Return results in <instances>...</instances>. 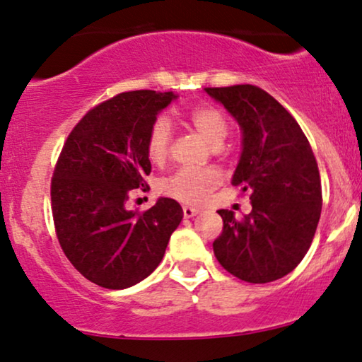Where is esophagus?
Wrapping results in <instances>:
<instances>
[{"label": "esophagus", "mask_w": 362, "mask_h": 362, "mask_svg": "<svg viewBox=\"0 0 362 362\" xmlns=\"http://www.w3.org/2000/svg\"><path fill=\"white\" fill-rule=\"evenodd\" d=\"M199 214V209L190 207V206H184V217L185 219H192L194 216Z\"/></svg>", "instance_id": "1"}]
</instances>
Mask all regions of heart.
Instances as JSON below:
<instances>
[{"label": "heart", "instance_id": "1", "mask_svg": "<svg viewBox=\"0 0 362 362\" xmlns=\"http://www.w3.org/2000/svg\"><path fill=\"white\" fill-rule=\"evenodd\" d=\"M192 128L214 150H221L229 134V121L219 107L200 106L189 116ZM172 145V126L168 119L158 117L151 124L146 138V155L153 163H162L167 158ZM221 177L211 168H182L160 180L158 190L167 197L177 199L185 204H200L217 185Z\"/></svg>", "mask_w": 362, "mask_h": 362}]
</instances>
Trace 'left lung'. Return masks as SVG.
Here are the masks:
<instances>
[{
  "mask_svg": "<svg viewBox=\"0 0 362 362\" xmlns=\"http://www.w3.org/2000/svg\"><path fill=\"white\" fill-rule=\"evenodd\" d=\"M241 129V155L230 184L250 194L252 211L238 221L221 209L217 261L230 275L268 283L288 275L307 255L320 219L319 167L293 116L256 86L206 87Z\"/></svg>",
  "mask_w": 362,
  "mask_h": 362,
  "instance_id": "8db88e82",
  "label": "left lung"
}]
</instances>
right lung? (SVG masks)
<instances>
[{
    "mask_svg": "<svg viewBox=\"0 0 362 362\" xmlns=\"http://www.w3.org/2000/svg\"><path fill=\"white\" fill-rule=\"evenodd\" d=\"M177 98L172 90L115 95L82 117L57 162L50 192L57 238L77 272L103 288H129L151 275L184 217L167 197L143 214L126 209L133 189H148L151 124Z\"/></svg>",
    "mask_w": 362,
    "mask_h": 362,
    "instance_id": "right-lung-1",
    "label": "right lung"
}]
</instances>
